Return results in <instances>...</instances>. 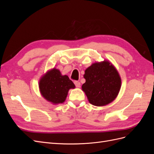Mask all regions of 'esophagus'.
<instances>
[{
    "mask_svg": "<svg viewBox=\"0 0 154 154\" xmlns=\"http://www.w3.org/2000/svg\"><path fill=\"white\" fill-rule=\"evenodd\" d=\"M74 84H75V86L76 87H78V88H79V87H80V83L79 82H78V81H75L74 82Z\"/></svg>",
    "mask_w": 154,
    "mask_h": 154,
    "instance_id": "34e87169",
    "label": "esophagus"
}]
</instances>
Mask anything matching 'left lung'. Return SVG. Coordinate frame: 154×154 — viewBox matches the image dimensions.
Here are the masks:
<instances>
[{
  "label": "left lung",
  "instance_id": "1",
  "mask_svg": "<svg viewBox=\"0 0 154 154\" xmlns=\"http://www.w3.org/2000/svg\"><path fill=\"white\" fill-rule=\"evenodd\" d=\"M85 83L82 91L89 103L102 106L110 103L118 96L122 87V79L118 70L108 60L92 63L85 71Z\"/></svg>",
  "mask_w": 154,
  "mask_h": 154
}]
</instances>
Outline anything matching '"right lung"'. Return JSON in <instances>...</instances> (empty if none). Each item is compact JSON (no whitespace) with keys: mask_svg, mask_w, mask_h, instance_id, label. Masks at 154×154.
Segmentation results:
<instances>
[{"mask_svg":"<svg viewBox=\"0 0 154 154\" xmlns=\"http://www.w3.org/2000/svg\"><path fill=\"white\" fill-rule=\"evenodd\" d=\"M38 86L41 95L53 105L63 103L69 89L75 88L67 75H62L59 70L54 67L41 77Z\"/></svg>","mask_w":154,"mask_h":154,"instance_id":"1","label":"right lung"}]
</instances>
